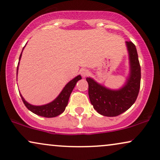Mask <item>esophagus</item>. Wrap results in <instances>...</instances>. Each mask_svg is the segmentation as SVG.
<instances>
[{
  "label": "esophagus",
  "mask_w": 160,
  "mask_h": 160,
  "mask_svg": "<svg viewBox=\"0 0 160 160\" xmlns=\"http://www.w3.org/2000/svg\"><path fill=\"white\" fill-rule=\"evenodd\" d=\"M80 74H81L82 77L86 78V77H87L88 74H89V72H88L87 69H82V70L80 71Z\"/></svg>",
  "instance_id": "esophagus-1"
}]
</instances>
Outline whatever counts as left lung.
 Instances as JSON below:
<instances>
[{
	"label": "left lung",
	"mask_w": 160,
	"mask_h": 160,
	"mask_svg": "<svg viewBox=\"0 0 160 160\" xmlns=\"http://www.w3.org/2000/svg\"><path fill=\"white\" fill-rule=\"evenodd\" d=\"M130 58V73L126 84L118 90H111L87 78L88 96L94 109L104 116H118L135 103L140 88L141 67L135 45L126 42Z\"/></svg>",
	"instance_id": "1"
}]
</instances>
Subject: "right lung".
<instances>
[{
    "label": "right lung",
    "mask_w": 160,
    "mask_h": 160,
    "mask_svg": "<svg viewBox=\"0 0 160 160\" xmlns=\"http://www.w3.org/2000/svg\"><path fill=\"white\" fill-rule=\"evenodd\" d=\"M21 57H22V53H21L20 57H19V60H20ZM18 68H17V74H18ZM81 76L78 75V77L73 79L72 80H71L70 82L66 84V86H65L58 97L54 101L48 103V104L42 106H33L30 104V103L25 101L22 95H21V97H22V101L24 102V105L26 106L27 108L30 111H31L32 112L35 113V114L38 115H40V116L45 117V118H53V117H56L57 115H60L61 113H62L65 111V107L68 105L69 97H70L77 82L78 80H81Z\"/></svg>",
    "instance_id": "right-lung-1"
}]
</instances>
